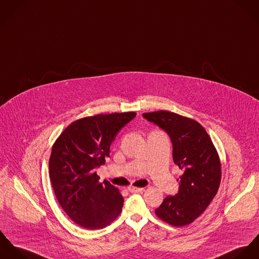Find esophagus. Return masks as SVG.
<instances>
[{"mask_svg": "<svg viewBox=\"0 0 259 259\" xmlns=\"http://www.w3.org/2000/svg\"><path fill=\"white\" fill-rule=\"evenodd\" d=\"M128 191L131 193H140L143 191L142 188H137V187H128Z\"/></svg>", "mask_w": 259, "mask_h": 259, "instance_id": "esophagus-1", "label": "esophagus"}]
</instances>
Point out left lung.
Instances as JSON below:
<instances>
[{"label":"left lung","mask_w":259,"mask_h":259,"mask_svg":"<svg viewBox=\"0 0 259 259\" xmlns=\"http://www.w3.org/2000/svg\"><path fill=\"white\" fill-rule=\"evenodd\" d=\"M143 117L169 135L174 163L184 171L178 179V194L166 197L155 212L175 227L190 225L218 193L222 178L218 152L204 128L193 119L164 110Z\"/></svg>","instance_id":"8db88e82"}]
</instances>
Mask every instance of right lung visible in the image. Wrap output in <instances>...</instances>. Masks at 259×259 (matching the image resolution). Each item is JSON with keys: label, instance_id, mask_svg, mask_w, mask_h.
Returning <instances> with one entry per match:
<instances>
[{"label": "right lung", "instance_id": "add662e5", "mask_svg": "<svg viewBox=\"0 0 259 259\" xmlns=\"http://www.w3.org/2000/svg\"><path fill=\"white\" fill-rule=\"evenodd\" d=\"M135 112L85 117L72 122L53 146L50 177L59 204L77 225L100 230L116 220L123 206L119 190L99 183L96 169L109 157L110 146Z\"/></svg>", "mask_w": 259, "mask_h": 259}]
</instances>
